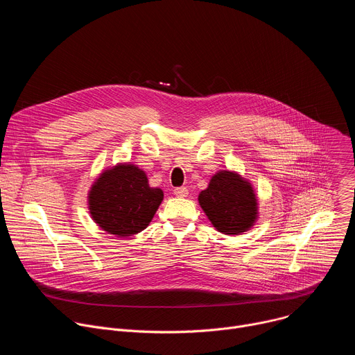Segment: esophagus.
Listing matches in <instances>:
<instances>
[{
  "label": "esophagus",
  "instance_id": "1",
  "mask_svg": "<svg viewBox=\"0 0 355 355\" xmlns=\"http://www.w3.org/2000/svg\"><path fill=\"white\" fill-rule=\"evenodd\" d=\"M174 195H175V196H178V198H184V196H187V195H188V189H187V187H178V188H175V189H174Z\"/></svg>",
  "mask_w": 355,
  "mask_h": 355
}]
</instances>
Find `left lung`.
<instances>
[{
  "label": "left lung",
  "instance_id": "1",
  "mask_svg": "<svg viewBox=\"0 0 355 355\" xmlns=\"http://www.w3.org/2000/svg\"><path fill=\"white\" fill-rule=\"evenodd\" d=\"M199 205L223 234H240L257 219V199L250 182L239 174L220 171L198 196Z\"/></svg>",
  "mask_w": 355,
  "mask_h": 355
}]
</instances>
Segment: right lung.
Segmentation results:
<instances>
[{
	"label": "right lung",
	"mask_w": 355,
	"mask_h": 355,
	"mask_svg": "<svg viewBox=\"0 0 355 355\" xmlns=\"http://www.w3.org/2000/svg\"><path fill=\"white\" fill-rule=\"evenodd\" d=\"M163 196L160 188L148 187L144 171L133 164H118L94 182L88 195L89 214L103 230L128 237L148 226Z\"/></svg>",
	"instance_id": "right-lung-1"
}]
</instances>
